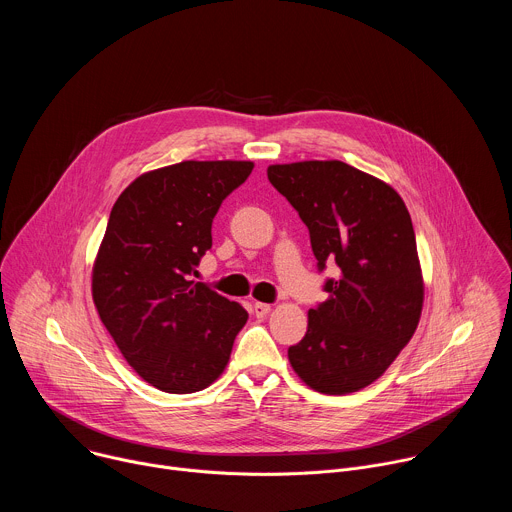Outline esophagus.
<instances>
[{
    "label": "esophagus",
    "mask_w": 512,
    "mask_h": 512,
    "mask_svg": "<svg viewBox=\"0 0 512 512\" xmlns=\"http://www.w3.org/2000/svg\"><path fill=\"white\" fill-rule=\"evenodd\" d=\"M269 312H271V304H263V302H255L253 304V314L257 318H265Z\"/></svg>",
    "instance_id": "34e87169"
}]
</instances>
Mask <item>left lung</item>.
Here are the masks:
<instances>
[{
  "label": "left lung",
  "mask_w": 512,
  "mask_h": 512,
  "mask_svg": "<svg viewBox=\"0 0 512 512\" xmlns=\"http://www.w3.org/2000/svg\"><path fill=\"white\" fill-rule=\"evenodd\" d=\"M273 188L310 231L328 300L308 312V332L287 348L291 369L314 391L346 395L375 383L411 340L423 277L409 210L383 180L338 160L267 168Z\"/></svg>",
  "instance_id": "1"
}]
</instances>
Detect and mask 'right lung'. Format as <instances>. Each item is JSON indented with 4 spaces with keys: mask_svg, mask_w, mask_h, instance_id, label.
<instances>
[{
    "mask_svg": "<svg viewBox=\"0 0 512 512\" xmlns=\"http://www.w3.org/2000/svg\"><path fill=\"white\" fill-rule=\"evenodd\" d=\"M253 162H180L135 178L113 204L93 265V302L129 367L186 395L225 371L249 314L196 283L212 218Z\"/></svg>",
    "mask_w": 512,
    "mask_h": 512,
    "instance_id": "obj_1",
    "label": "right lung"
}]
</instances>
